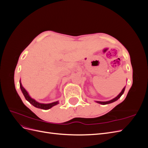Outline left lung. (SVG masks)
<instances>
[{
  "instance_id": "left-lung-1",
  "label": "left lung",
  "mask_w": 148,
  "mask_h": 148,
  "mask_svg": "<svg viewBox=\"0 0 148 148\" xmlns=\"http://www.w3.org/2000/svg\"><path fill=\"white\" fill-rule=\"evenodd\" d=\"M125 86L123 88L122 91H121V92H120V94H119V95L117 97H115V98H114V99H111V100H110V101H104V102H102V101H96V102H97V103H99V104H102V105H106V104H110V103H112V102H115V101H117V100L119 99V98H120L121 96H122V95H123L124 91H125Z\"/></svg>"
}]
</instances>
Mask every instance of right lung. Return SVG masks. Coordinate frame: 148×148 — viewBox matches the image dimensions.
Masks as SVG:
<instances>
[{"mask_svg":"<svg viewBox=\"0 0 148 148\" xmlns=\"http://www.w3.org/2000/svg\"><path fill=\"white\" fill-rule=\"evenodd\" d=\"M20 86L21 92L23 94L25 99L27 100L30 103V104H32L35 107H37V108L41 109L43 110H47V109H51V107H52L53 106H54L59 104V101H56V102H53L52 103H49V104H42V103H39L36 101L35 99H33V98H31L30 97L28 92L26 91V89L23 88V86H22L21 83V80H20Z\"/></svg>","mask_w":148,"mask_h":148,"instance_id":"1","label":"right lung"}]
</instances>
